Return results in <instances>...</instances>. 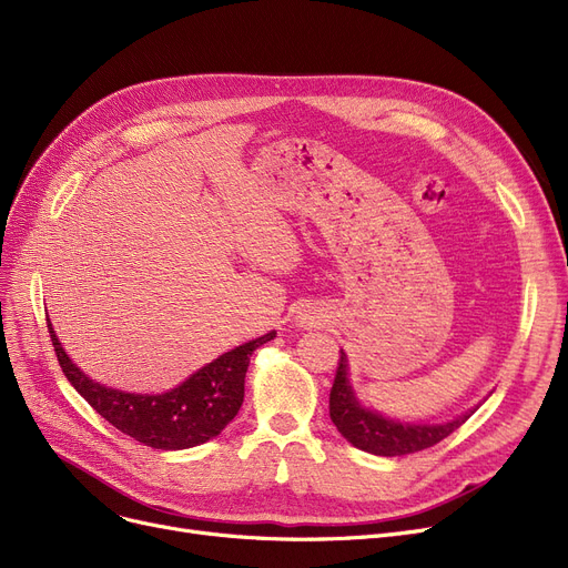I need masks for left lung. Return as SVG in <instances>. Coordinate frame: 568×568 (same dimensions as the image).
I'll return each instance as SVG.
<instances>
[{"label":"left lung","instance_id":"left-lung-1","mask_svg":"<svg viewBox=\"0 0 568 568\" xmlns=\"http://www.w3.org/2000/svg\"><path fill=\"white\" fill-rule=\"evenodd\" d=\"M479 409H474L456 416V419L446 424H407L398 419H389V416H382L379 412H373L364 407L356 398L349 373H347V356L341 349V359L334 377V386L329 394V416L338 433L356 449H362L373 456H407L424 452L428 446L449 437L454 430H458L469 416Z\"/></svg>","mask_w":568,"mask_h":568}]
</instances>
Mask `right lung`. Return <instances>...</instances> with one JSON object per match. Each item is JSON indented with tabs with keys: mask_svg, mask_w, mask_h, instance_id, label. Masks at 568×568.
Listing matches in <instances>:
<instances>
[{
	"mask_svg": "<svg viewBox=\"0 0 568 568\" xmlns=\"http://www.w3.org/2000/svg\"><path fill=\"white\" fill-rule=\"evenodd\" d=\"M48 332L57 362L73 389L116 430L163 452L191 449V446L221 435L244 403V379L251 354L260 345L276 338V332H268L239 345L221 354L212 364L202 366L174 389L149 396L110 389L105 384L89 379L64 352L52 324H48Z\"/></svg>",
	"mask_w": 568,
	"mask_h": 568,
	"instance_id": "right-lung-1",
	"label": "right lung"
}]
</instances>
